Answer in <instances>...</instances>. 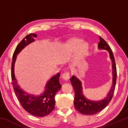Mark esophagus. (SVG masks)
I'll list each match as a JSON object with an SVG mask.
<instances>
[{
    "label": "esophagus",
    "instance_id": "obj_1",
    "mask_svg": "<svg viewBox=\"0 0 128 128\" xmlns=\"http://www.w3.org/2000/svg\"><path fill=\"white\" fill-rule=\"evenodd\" d=\"M62 78L66 81H68L70 78V73L69 72H66L62 75Z\"/></svg>",
    "mask_w": 128,
    "mask_h": 128
}]
</instances>
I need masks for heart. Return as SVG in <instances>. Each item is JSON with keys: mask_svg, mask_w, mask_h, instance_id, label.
Listing matches in <instances>:
<instances>
[{"mask_svg": "<svg viewBox=\"0 0 128 128\" xmlns=\"http://www.w3.org/2000/svg\"><path fill=\"white\" fill-rule=\"evenodd\" d=\"M88 44L86 42H82L80 38H74L69 40L66 43L65 50L68 52L76 51V59L81 60L86 55L88 51Z\"/></svg>", "mask_w": 128, "mask_h": 128, "instance_id": "b5f03b06", "label": "heart"}]
</instances>
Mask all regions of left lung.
Instances as JSON below:
<instances>
[{
  "mask_svg": "<svg viewBox=\"0 0 128 128\" xmlns=\"http://www.w3.org/2000/svg\"><path fill=\"white\" fill-rule=\"evenodd\" d=\"M100 42L98 43V48L100 50H105L108 51L110 56L112 62V74H113V82L112 87L106 97L100 100H92L84 96L82 94V88L81 82L77 78L73 76L70 78L71 84L74 91V105L75 108L80 113L86 115H92L98 113L104 108L106 107L111 102L114 94L115 85L116 82L117 70L115 60L113 52L107 43L103 39L99 36Z\"/></svg>",
  "mask_w": 128,
  "mask_h": 128,
  "instance_id": "left-lung-1",
  "label": "left lung"
}]
</instances>
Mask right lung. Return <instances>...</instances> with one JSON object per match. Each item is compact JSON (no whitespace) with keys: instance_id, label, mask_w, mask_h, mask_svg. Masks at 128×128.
<instances>
[{"instance_id":"add662e5","label":"right lung","mask_w":128,"mask_h":128,"mask_svg":"<svg viewBox=\"0 0 128 128\" xmlns=\"http://www.w3.org/2000/svg\"><path fill=\"white\" fill-rule=\"evenodd\" d=\"M36 36L35 34H30L26 36L17 45L12 56L11 77L15 94L24 109L32 115L42 118L48 115L55 108V95L62 88L59 82L60 74L58 73L50 79L45 86L46 89L42 94L40 96H34L21 89L17 84L14 73V66L17 55L27 45L34 42V37L36 38Z\"/></svg>"}]
</instances>
